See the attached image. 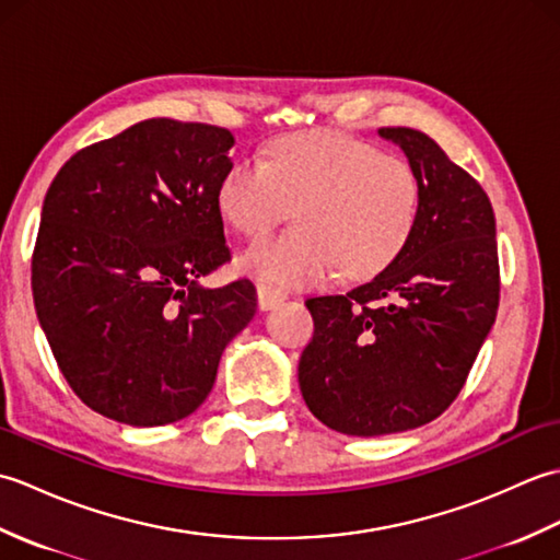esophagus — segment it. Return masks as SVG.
<instances>
[{
	"label": "esophagus",
	"instance_id": "34e87169",
	"mask_svg": "<svg viewBox=\"0 0 560 560\" xmlns=\"http://www.w3.org/2000/svg\"><path fill=\"white\" fill-rule=\"evenodd\" d=\"M283 301H287V293H283V291L267 287V283H259V287H257V303H259L261 311H271V307H277Z\"/></svg>",
	"mask_w": 560,
	"mask_h": 560
}]
</instances>
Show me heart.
<instances>
[{"instance_id":"b5f03b06","label":"heart","mask_w":560,"mask_h":560,"mask_svg":"<svg viewBox=\"0 0 560 560\" xmlns=\"http://www.w3.org/2000/svg\"><path fill=\"white\" fill-rule=\"evenodd\" d=\"M299 225L249 247L241 269L271 287H313L343 269L368 277L407 245L421 211V180L409 161L341 132L277 139L265 163L235 161L219 183V209L259 241L291 217Z\"/></svg>"}]
</instances>
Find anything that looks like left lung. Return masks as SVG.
<instances>
[{
  "label": "left lung",
  "instance_id": "8db88e82",
  "mask_svg": "<svg viewBox=\"0 0 560 560\" xmlns=\"http://www.w3.org/2000/svg\"><path fill=\"white\" fill-rule=\"evenodd\" d=\"M377 135L419 175V221L375 279L305 301L315 335L299 363L315 419L361 438L438 419L467 383L501 299L495 217L481 185L419 129Z\"/></svg>",
  "mask_w": 560,
  "mask_h": 560
}]
</instances>
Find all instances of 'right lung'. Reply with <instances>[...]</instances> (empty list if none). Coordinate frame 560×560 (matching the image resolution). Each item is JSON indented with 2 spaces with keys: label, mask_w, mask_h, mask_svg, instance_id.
I'll list each match as a JSON object with an SVG mask.
<instances>
[{
  "label": "right lung",
  "mask_w": 560,
  "mask_h": 560,
  "mask_svg": "<svg viewBox=\"0 0 560 560\" xmlns=\"http://www.w3.org/2000/svg\"><path fill=\"white\" fill-rule=\"evenodd\" d=\"M233 135L153 117L77 151L47 189L31 261L35 313L74 395L127 425L199 409L229 341L257 311L231 259L219 183Z\"/></svg>",
  "instance_id": "right-lung-1"
}]
</instances>
